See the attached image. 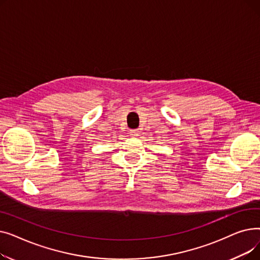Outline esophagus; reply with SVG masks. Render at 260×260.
I'll list each match as a JSON object with an SVG mask.
<instances>
[{"mask_svg": "<svg viewBox=\"0 0 260 260\" xmlns=\"http://www.w3.org/2000/svg\"><path fill=\"white\" fill-rule=\"evenodd\" d=\"M139 131L138 129H132L131 131V135H132V137H138L139 136Z\"/></svg>", "mask_w": 260, "mask_h": 260, "instance_id": "esophagus-1", "label": "esophagus"}]
</instances>
